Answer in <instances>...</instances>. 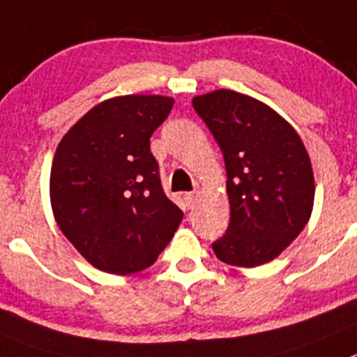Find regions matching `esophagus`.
I'll use <instances>...</instances> for the list:
<instances>
[{
	"label": "esophagus",
	"mask_w": 357,
	"mask_h": 357,
	"mask_svg": "<svg viewBox=\"0 0 357 357\" xmlns=\"http://www.w3.org/2000/svg\"><path fill=\"white\" fill-rule=\"evenodd\" d=\"M195 199H197V194H195V192H188V194H185L186 206H188V208H194Z\"/></svg>",
	"instance_id": "1"
}]
</instances>
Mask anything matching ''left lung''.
<instances>
[{"mask_svg":"<svg viewBox=\"0 0 357 357\" xmlns=\"http://www.w3.org/2000/svg\"><path fill=\"white\" fill-rule=\"evenodd\" d=\"M222 149L231 220L211 243L220 261L258 266L278 258L311 217L314 179L297 131L271 107L240 92L192 99Z\"/></svg>","mask_w":357,"mask_h":357,"instance_id":"8db88e82","label":"left lung"}]
</instances>
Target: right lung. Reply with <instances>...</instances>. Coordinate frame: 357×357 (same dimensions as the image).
Instances as JSON below:
<instances>
[{
    "mask_svg": "<svg viewBox=\"0 0 357 357\" xmlns=\"http://www.w3.org/2000/svg\"><path fill=\"white\" fill-rule=\"evenodd\" d=\"M165 96H119L96 105L60 140L50 178L54 220L79 255L108 274L156 261L183 211L167 197L151 135L171 114Z\"/></svg>",
    "mask_w": 357,
    "mask_h": 357,
    "instance_id": "1",
    "label": "right lung"
}]
</instances>
